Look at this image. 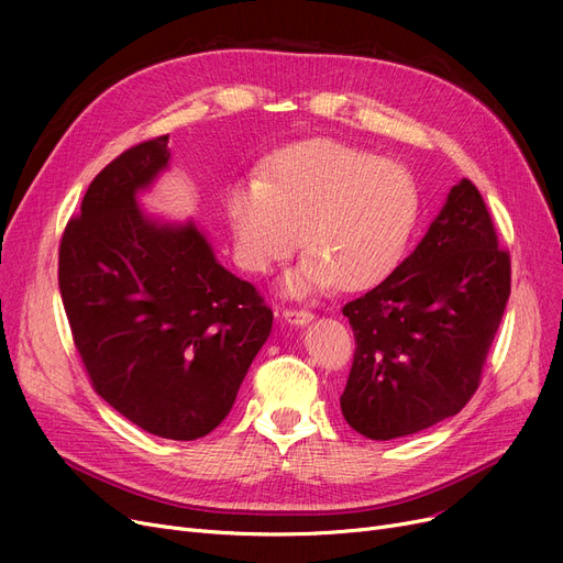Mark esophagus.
Listing matches in <instances>:
<instances>
[{
    "label": "esophagus",
    "instance_id": "1",
    "mask_svg": "<svg viewBox=\"0 0 563 563\" xmlns=\"http://www.w3.org/2000/svg\"><path fill=\"white\" fill-rule=\"evenodd\" d=\"M283 319L287 323H291V327H306V323H310L314 319V314L310 310H294V308H285L283 310Z\"/></svg>",
    "mask_w": 563,
    "mask_h": 563
}]
</instances>
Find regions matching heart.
<instances>
[{
	"label": "heart",
	"instance_id": "heart-1",
	"mask_svg": "<svg viewBox=\"0 0 563 563\" xmlns=\"http://www.w3.org/2000/svg\"><path fill=\"white\" fill-rule=\"evenodd\" d=\"M225 217L234 260L264 276L301 246L289 297L329 289L374 287L410 242L420 217V189L410 170L338 139H310L280 147L257 166V177L225 189Z\"/></svg>",
	"mask_w": 563,
	"mask_h": 563
}]
</instances>
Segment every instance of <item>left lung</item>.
I'll list each match as a JSON object with an SVG mask.
<instances>
[{
  "label": "left lung",
  "instance_id": "left-lung-1",
  "mask_svg": "<svg viewBox=\"0 0 563 563\" xmlns=\"http://www.w3.org/2000/svg\"><path fill=\"white\" fill-rule=\"evenodd\" d=\"M509 294V253L463 177L418 249L342 308L356 338L340 397L349 427L393 440L456 416L479 388Z\"/></svg>",
  "mask_w": 563,
  "mask_h": 563
}]
</instances>
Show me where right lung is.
<instances>
[{"label": "right lung", "mask_w": 563, "mask_h": 563, "mask_svg": "<svg viewBox=\"0 0 563 563\" xmlns=\"http://www.w3.org/2000/svg\"><path fill=\"white\" fill-rule=\"evenodd\" d=\"M168 162L159 136L96 175L66 225L58 287L96 393L147 433L196 440L225 420L274 312L194 221L141 210Z\"/></svg>", "instance_id": "add662e5"}]
</instances>
